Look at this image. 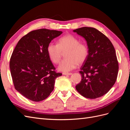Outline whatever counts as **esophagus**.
Masks as SVG:
<instances>
[{
  "label": "esophagus",
  "mask_w": 130,
  "mask_h": 130,
  "mask_svg": "<svg viewBox=\"0 0 130 130\" xmlns=\"http://www.w3.org/2000/svg\"><path fill=\"white\" fill-rule=\"evenodd\" d=\"M63 74L64 75H70L72 74V73H63Z\"/></svg>",
  "instance_id": "1"
}]
</instances>
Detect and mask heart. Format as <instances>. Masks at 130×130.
I'll return each mask as SVG.
<instances>
[{"label":"heart","mask_w":130,"mask_h":130,"mask_svg":"<svg viewBox=\"0 0 130 130\" xmlns=\"http://www.w3.org/2000/svg\"><path fill=\"white\" fill-rule=\"evenodd\" d=\"M48 56L53 63H58L60 61L62 53L64 54L65 59L58 66L60 71L68 72L76 67L78 63H84L88 57L89 50L85 43L80 42V40L72 35H67L60 38L57 44L50 43L46 47Z\"/></svg>","instance_id":"obj_1"}]
</instances>
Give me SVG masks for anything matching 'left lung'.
Masks as SVG:
<instances>
[{"mask_svg":"<svg viewBox=\"0 0 130 130\" xmlns=\"http://www.w3.org/2000/svg\"><path fill=\"white\" fill-rule=\"evenodd\" d=\"M87 41L88 57L79 72L82 79L76 86L81 95L96 99L107 93L115 85L119 64L111 42L100 31L91 27L73 30Z\"/></svg>","mask_w":130,"mask_h":130,"instance_id":"left-lung-1","label":"left lung"}]
</instances>
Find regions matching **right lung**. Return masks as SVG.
I'll return each mask as SVG.
<instances>
[{
    "instance_id": "obj_1",
    "label": "right lung",
    "mask_w": 130,
    "mask_h": 130,
    "mask_svg": "<svg viewBox=\"0 0 130 130\" xmlns=\"http://www.w3.org/2000/svg\"><path fill=\"white\" fill-rule=\"evenodd\" d=\"M62 31L41 29L30 31L19 40L10 58V68L15 89L31 101L48 98L55 79L62 73L55 71L46 52L49 43Z\"/></svg>"
}]
</instances>
